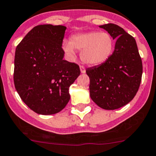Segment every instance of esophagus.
Masks as SVG:
<instances>
[{"label": "esophagus", "instance_id": "34e87169", "mask_svg": "<svg viewBox=\"0 0 156 156\" xmlns=\"http://www.w3.org/2000/svg\"><path fill=\"white\" fill-rule=\"evenodd\" d=\"M80 71H81V74H85V68H84L83 66H81V67H80Z\"/></svg>", "mask_w": 156, "mask_h": 156}]
</instances>
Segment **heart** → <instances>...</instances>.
<instances>
[{
  "instance_id": "1",
  "label": "heart",
  "mask_w": 156,
  "mask_h": 156,
  "mask_svg": "<svg viewBox=\"0 0 156 156\" xmlns=\"http://www.w3.org/2000/svg\"><path fill=\"white\" fill-rule=\"evenodd\" d=\"M62 48L70 57L75 55V49L81 52V59L88 65H99L106 62L113 54L114 40L106 32H88L74 35L71 41L64 40Z\"/></svg>"
}]
</instances>
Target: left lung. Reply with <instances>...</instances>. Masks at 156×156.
Segmentation results:
<instances>
[{"instance_id":"left-lung-1","label":"left lung","mask_w":156,"mask_h":156,"mask_svg":"<svg viewBox=\"0 0 156 156\" xmlns=\"http://www.w3.org/2000/svg\"><path fill=\"white\" fill-rule=\"evenodd\" d=\"M99 28L116 40L114 51L103 64L86 69L90 79V97L99 107L119 109L134 99L142 75V62L133 36L115 24Z\"/></svg>"}]
</instances>
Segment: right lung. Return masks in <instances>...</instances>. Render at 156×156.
<instances>
[{"mask_svg":"<svg viewBox=\"0 0 156 156\" xmlns=\"http://www.w3.org/2000/svg\"><path fill=\"white\" fill-rule=\"evenodd\" d=\"M65 30V26L50 24L35 26L16 47L15 88L38 114L61 111L70 100V86L80 75L78 64L63 59Z\"/></svg>","mask_w":156,"mask_h":156,"instance_id":"obj_1","label":"right lung"}]
</instances>
